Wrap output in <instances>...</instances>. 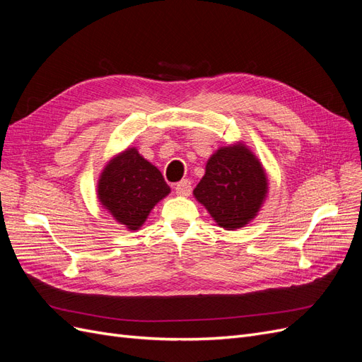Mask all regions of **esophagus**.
Listing matches in <instances>:
<instances>
[{
	"label": "esophagus",
	"instance_id": "1",
	"mask_svg": "<svg viewBox=\"0 0 362 362\" xmlns=\"http://www.w3.org/2000/svg\"><path fill=\"white\" fill-rule=\"evenodd\" d=\"M175 192L180 196H189L192 192V182L189 180H182L175 185Z\"/></svg>",
	"mask_w": 362,
	"mask_h": 362
}]
</instances>
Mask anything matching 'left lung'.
I'll return each mask as SVG.
<instances>
[{"instance_id": "left-lung-1", "label": "left lung", "mask_w": 362, "mask_h": 362, "mask_svg": "<svg viewBox=\"0 0 362 362\" xmlns=\"http://www.w3.org/2000/svg\"><path fill=\"white\" fill-rule=\"evenodd\" d=\"M267 177L259 160L243 144L218 148L206 161L193 190L218 226L237 229L254 218L266 199Z\"/></svg>"}]
</instances>
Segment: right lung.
I'll list each match as a JSON object with an SVG mask.
<instances>
[{
	"mask_svg": "<svg viewBox=\"0 0 362 362\" xmlns=\"http://www.w3.org/2000/svg\"><path fill=\"white\" fill-rule=\"evenodd\" d=\"M170 193L161 172L128 148L108 161L98 181V199L120 225L136 231L152 208Z\"/></svg>",
	"mask_w": 362,
	"mask_h": 362,
	"instance_id": "right-lung-1",
	"label": "right lung"
}]
</instances>
